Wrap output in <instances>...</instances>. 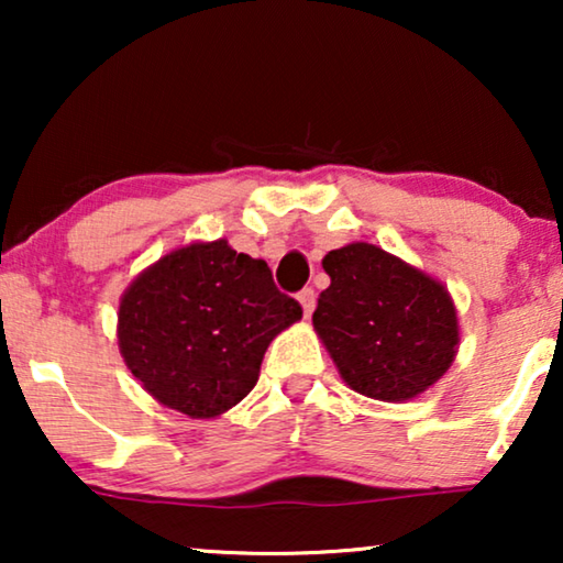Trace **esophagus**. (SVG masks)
Returning <instances> with one entry per match:
<instances>
[{"mask_svg":"<svg viewBox=\"0 0 563 563\" xmlns=\"http://www.w3.org/2000/svg\"><path fill=\"white\" fill-rule=\"evenodd\" d=\"M297 299H299V305H302V312H305V318H310L312 310H314V289L305 287V289L299 291V295H297Z\"/></svg>","mask_w":563,"mask_h":563,"instance_id":"obj_1","label":"esophagus"}]
</instances>
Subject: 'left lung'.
Wrapping results in <instances>:
<instances>
[{
    "mask_svg": "<svg viewBox=\"0 0 563 563\" xmlns=\"http://www.w3.org/2000/svg\"><path fill=\"white\" fill-rule=\"evenodd\" d=\"M322 268L330 287L312 325L351 389L405 402L449 372L459 320L441 282L372 243L330 251Z\"/></svg>",
    "mask_w": 563,
    "mask_h": 563,
    "instance_id": "obj_1",
    "label": "left lung"
}]
</instances>
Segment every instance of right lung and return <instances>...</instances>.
Returning <instances> with one entry per match:
<instances>
[{"mask_svg":"<svg viewBox=\"0 0 563 563\" xmlns=\"http://www.w3.org/2000/svg\"><path fill=\"white\" fill-rule=\"evenodd\" d=\"M302 318L266 261L228 241L189 243L135 276L118 343L143 389L189 418H218L256 387L268 343Z\"/></svg>","mask_w":563,"mask_h":563,"instance_id":"add662e5","label":"right lung"}]
</instances>
